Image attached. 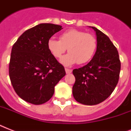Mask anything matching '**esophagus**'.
I'll return each instance as SVG.
<instances>
[{"label": "esophagus", "instance_id": "1", "mask_svg": "<svg viewBox=\"0 0 131 131\" xmlns=\"http://www.w3.org/2000/svg\"><path fill=\"white\" fill-rule=\"evenodd\" d=\"M65 71H66V73H67V74H69V73H71V72H72V70L69 69H67V68H66V69H65Z\"/></svg>", "mask_w": 131, "mask_h": 131}]
</instances>
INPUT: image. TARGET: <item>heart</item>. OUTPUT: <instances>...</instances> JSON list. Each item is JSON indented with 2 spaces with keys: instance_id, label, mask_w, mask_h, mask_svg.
Here are the masks:
<instances>
[{
  "instance_id": "1",
  "label": "heart",
  "mask_w": 131,
  "mask_h": 131,
  "mask_svg": "<svg viewBox=\"0 0 131 131\" xmlns=\"http://www.w3.org/2000/svg\"><path fill=\"white\" fill-rule=\"evenodd\" d=\"M47 49L55 58H60L68 49L69 52L61 58L63 65L71 67L75 64H82L90 61L95 53L97 43L95 37L81 30L71 29L64 32L60 40L50 38L47 41Z\"/></svg>"
}]
</instances>
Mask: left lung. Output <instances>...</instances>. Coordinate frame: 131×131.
Listing matches in <instances>:
<instances>
[{
    "label": "left lung",
    "instance_id": "8db88e82",
    "mask_svg": "<svg viewBox=\"0 0 131 131\" xmlns=\"http://www.w3.org/2000/svg\"><path fill=\"white\" fill-rule=\"evenodd\" d=\"M96 35V50L92 59L73 74L75 82L73 95L80 103L94 105L107 99L119 80L120 61L118 51L110 38L93 26Z\"/></svg>",
    "mask_w": 131,
    "mask_h": 131
}]
</instances>
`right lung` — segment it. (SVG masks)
<instances>
[{
  "instance_id": "obj_1",
  "label": "right lung",
  "mask_w": 131,
  "mask_h": 131,
  "mask_svg": "<svg viewBox=\"0 0 131 131\" xmlns=\"http://www.w3.org/2000/svg\"><path fill=\"white\" fill-rule=\"evenodd\" d=\"M62 29L40 24L21 35L11 49L9 78L17 94L25 101L41 105L48 101L54 87L66 75L64 68L47 49V41Z\"/></svg>"
}]
</instances>
